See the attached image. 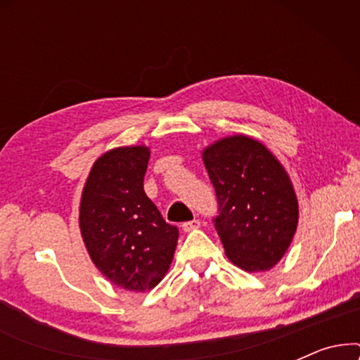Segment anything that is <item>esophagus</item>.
<instances>
[{
	"instance_id": "34e87169",
	"label": "esophagus",
	"mask_w": 360,
	"mask_h": 360,
	"mask_svg": "<svg viewBox=\"0 0 360 360\" xmlns=\"http://www.w3.org/2000/svg\"><path fill=\"white\" fill-rule=\"evenodd\" d=\"M200 228V219H191V221H186V223L181 224V229L185 231V233H190V231H195Z\"/></svg>"
}]
</instances>
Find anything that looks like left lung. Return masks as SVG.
<instances>
[{
  "label": "left lung",
  "mask_w": 360,
  "mask_h": 360,
  "mask_svg": "<svg viewBox=\"0 0 360 360\" xmlns=\"http://www.w3.org/2000/svg\"><path fill=\"white\" fill-rule=\"evenodd\" d=\"M218 200L213 218L226 255L248 272L272 269L292 243L298 201L292 181L265 146L226 137L203 152Z\"/></svg>",
  "instance_id": "left-lung-1"
}]
</instances>
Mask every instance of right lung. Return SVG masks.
<instances>
[{"instance_id": "obj_1", "label": "right lung", "mask_w": 360, "mask_h": 360, "mask_svg": "<svg viewBox=\"0 0 360 360\" xmlns=\"http://www.w3.org/2000/svg\"><path fill=\"white\" fill-rule=\"evenodd\" d=\"M149 157L144 146L106 152L93 165L80 203V229L93 264L132 292L164 278L179 240V228L162 218L144 191Z\"/></svg>"}]
</instances>
